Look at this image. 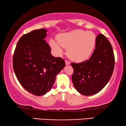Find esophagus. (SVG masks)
Masks as SVG:
<instances>
[{
  "mask_svg": "<svg viewBox=\"0 0 126 126\" xmlns=\"http://www.w3.org/2000/svg\"><path fill=\"white\" fill-rule=\"evenodd\" d=\"M65 64H66V65H70V62L68 61V60H65Z\"/></svg>",
  "mask_w": 126,
  "mask_h": 126,
  "instance_id": "esophagus-1",
  "label": "esophagus"
}]
</instances>
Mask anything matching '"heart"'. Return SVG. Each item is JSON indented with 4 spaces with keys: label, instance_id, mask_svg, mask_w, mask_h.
Masks as SVG:
<instances>
[{
    "label": "heart",
    "instance_id": "1",
    "mask_svg": "<svg viewBox=\"0 0 126 126\" xmlns=\"http://www.w3.org/2000/svg\"><path fill=\"white\" fill-rule=\"evenodd\" d=\"M96 35L92 32L76 30L60 34L57 40L51 39L50 46L57 56L63 53V48L67 49L66 54L70 59L81 62L90 56L96 44Z\"/></svg>",
    "mask_w": 126,
    "mask_h": 126
}]
</instances>
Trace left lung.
Returning a JSON list of instances; mask_svg holds the SVG:
<instances>
[{"instance_id": "obj_1", "label": "left lung", "mask_w": 126, "mask_h": 126, "mask_svg": "<svg viewBox=\"0 0 126 126\" xmlns=\"http://www.w3.org/2000/svg\"><path fill=\"white\" fill-rule=\"evenodd\" d=\"M71 65L74 70L72 80L76 89L85 96L97 94L109 81L114 69L115 57L111 44L104 35L99 34L90 58Z\"/></svg>"}]
</instances>
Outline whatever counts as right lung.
Instances as JSON below:
<instances>
[{"label": "right lung", "mask_w": 126, "mask_h": 126, "mask_svg": "<svg viewBox=\"0 0 126 126\" xmlns=\"http://www.w3.org/2000/svg\"><path fill=\"white\" fill-rule=\"evenodd\" d=\"M46 32L41 29L23 35L13 56V68L19 82L36 96L50 91L56 76L65 66L64 60L51 55V48L45 41Z\"/></svg>", "instance_id": "right-lung-1"}]
</instances>
